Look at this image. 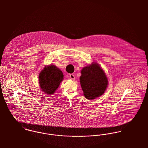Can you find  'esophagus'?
Segmentation results:
<instances>
[{
	"instance_id": "esophagus-1",
	"label": "esophagus",
	"mask_w": 148,
	"mask_h": 148,
	"mask_svg": "<svg viewBox=\"0 0 148 148\" xmlns=\"http://www.w3.org/2000/svg\"><path fill=\"white\" fill-rule=\"evenodd\" d=\"M69 77L72 79V80H74L75 79V77L74 76L73 74H69Z\"/></svg>"
}]
</instances>
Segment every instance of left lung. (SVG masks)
<instances>
[{
    "label": "left lung",
    "instance_id": "left-lung-1",
    "mask_svg": "<svg viewBox=\"0 0 148 148\" xmlns=\"http://www.w3.org/2000/svg\"><path fill=\"white\" fill-rule=\"evenodd\" d=\"M80 82L85 97L93 100L103 95L108 86V78L99 64L93 63L81 71Z\"/></svg>",
    "mask_w": 148,
    "mask_h": 148
}]
</instances>
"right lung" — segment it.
Instances as JSON below:
<instances>
[{
	"label": "right lung",
	"mask_w": 148,
	"mask_h": 148,
	"mask_svg": "<svg viewBox=\"0 0 148 148\" xmlns=\"http://www.w3.org/2000/svg\"><path fill=\"white\" fill-rule=\"evenodd\" d=\"M63 73L54 65L44 66L39 76L40 87L47 95H53L63 80Z\"/></svg>",
	"instance_id": "add662e5"
}]
</instances>
